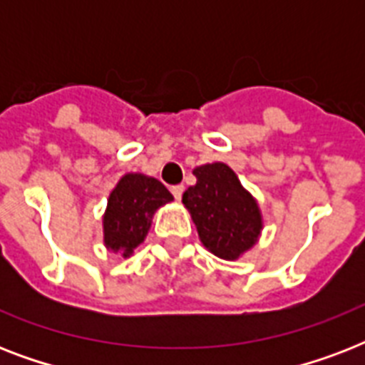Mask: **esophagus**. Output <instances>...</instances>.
<instances>
[{
  "label": "esophagus",
  "instance_id": "34e87169",
  "mask_svg": "<svg viewBox=\"0 0 365 365\" xmlns=\"http://www.w3.org/2000/svg\"><path fill=\"white\" fill-rule=\"evenodd\" d=\"M170 191H172V195H174V199L180 200L183 195V185H172Z\"/></svg>",
  "mask_w": 365,
  "mask_h": 365
}]
</instances>
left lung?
Wrapping results in <instances>:
<instances>
[{
	"label": "left lung",
	"instance_id": "1",
	"mask_svg": "<svg viewBox=\"0 0 365 365\" xmlns=\"http://www.w3.org/2000/svg\"><path fill=\"white\" fill-rule=\"evenodd\" d=\"M193 174L197 183L183 193L182 202L200 242L222 259H239L257 242L263 229L257 200L225 163L197 166Z\"/></svg>",
	"mask_w": 365,
	"mask_h": 365
}]
</instances>
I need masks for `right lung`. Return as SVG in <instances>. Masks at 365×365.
Returning a JSON list of instances; mask_svg holds the SVG:
<instances>
[{
    "mask_svg": "<svg viewBox=\"0 0 365 365\" xmlns=\"http://www.w3.org/2000/svg\"><path fill=\"white\" fill-rule=\"evenodd\" d=\"M174 197L151 176L128 172L110 193L104 217V244L110 252L130 257L145 240L153 214Z\"/></svg>",
    "mask_w": 365,
    "mask_h": 365,
    "instance_id": "add662e5",
    "label": "right lung"
}]
</instances>
